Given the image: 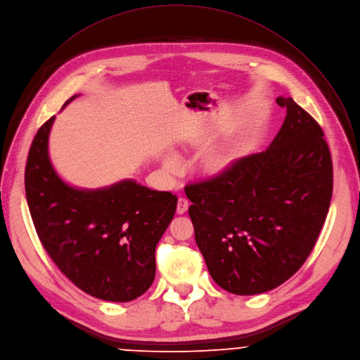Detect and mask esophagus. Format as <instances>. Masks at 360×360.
<instances>
[{"instance_id":"1","label":"esophagus","mask_w":360,"mask_h":360,"mask_svg":"<svg viewBox=\"0 0 360 360\" xmlns=\"http://www.w3.org/2000/svg\"><path fill=\"white\" fill-rule=\"evenodd\" d=\"M188 205H190L188 198H186V197H180V198H179V201H177V212H179V214H184V212L187 211Z\"/></svg>"}]
</instances>
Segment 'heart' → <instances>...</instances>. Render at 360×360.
I'll use <instances>...</instances> for the list:
<instances>
[{"instance_id":"1","label":"heart","mask_w":360,"mask_h":360,"mask_svg":"<svg viewBox=\"0 0 360 360\" xmlns=\"http://www.w3.org/2000/svg\"><path fill=\"white\" fill-rule=\"evenodd\" d=\"M165 169L169 173H176L180 169V160L176 156H167L165 159Z\"/></svg>"}]
</instances>
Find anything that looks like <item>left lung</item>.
I'll return each instance as SVG.
<instances>
[{
    "mask_svg": "<svg viewBox=\"0 0 360 360\" xmlns=\"http://www.w3.org/2000/svg\"><path fill=\"white\" fill-rule=\"evenodd\" d=\"M285 120L271 146L184 187L211 278L236 295L271 291L307 261L329 211L333 169L319 123L278 96Z\"/></svg>",
    "mask_w": 360,
    "mask_h": 360,
    "instance_id": "left-lung-1",
    "label": "left lung"
}]
</instances>
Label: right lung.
I'll return each mask as SVG.
<instances>
[{"label":"right lung","instance_id":"obj_1","mask_svg":"<svg viewBox=\"0 0 360 360\" xmlns=\"http://www.w3.org/2000/svg\"><path fill=\"white\" fill-rule=\"evenodd\" d=\"M53 119L38 129L25 166L27 201L39 241L84 292L133 301L155 279L156 245L174 217L177 195L133 180L101 190L68 186L48 156Z\"/></svg>","mask_w":360,"mask_h":360}]
</instances>
